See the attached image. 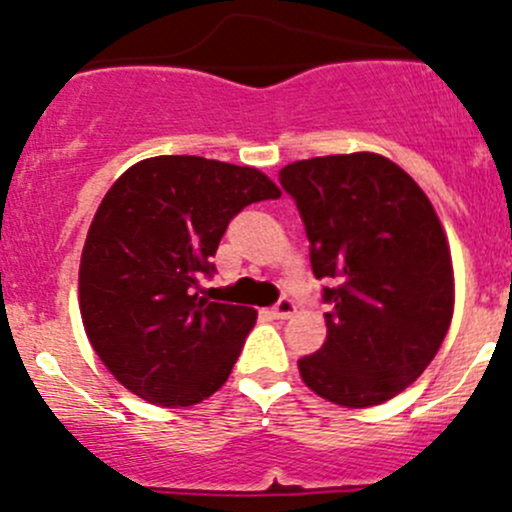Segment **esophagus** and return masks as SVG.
<instances>
[{"instance_id": "34e87169", "label": "esophagus", "mask_w": 512, "mask_h": 512, "mask_svg": "<svg viewBox=\"0 0 512 512\" xmlns=\"http://www.w3.org/2000/svg\"><path fill=\"white\" fill-rule=\"evenodd\" d=\"M292 314H294V302H292V299H287V297H282L280 302L272 307V317H275V319H289Z\"/></svg>"}]
</instances>
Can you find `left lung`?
<instances>
[{
    "mask_svg": "<svg viewBox=\"0 0 512 512\" xmlns=\"http://www.w3.org/2000/svg\"><path fill=\"white\" fill-rule=\"evenodd\" d=\"M327 342L297 361L304 384L347 409L384 404L433 361L453 319L451 247L428 195L394 160L344 153L289 163Z\"/></svg>",
    "mask_w": 512,
    "mask_h": 512,
    "instance_id": "obj_1",
    "label": "left lung"
}]
</instances>
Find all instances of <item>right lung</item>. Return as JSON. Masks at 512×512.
I'll list each match as a JSON object with an SVG mask.
<instances>
[{
    "instance_id": "1",
    "label": "right lung",
    "mask_w": 512,
    "mask_h": 512,
    "mask_svg": "<svg viewBox=\"0 0 512 512\" xmlns=\"http://www.w3.org/2000/svg\"><path fill=\"white\" fill-rule=\"evenodd\" d=\"M280 195L262 170L200 156L138 160L108 188L81 252L79 309L118 384L168 409L225 384L257 312L195 289L227 223Z\"/></svg>"
}]
</instances>
